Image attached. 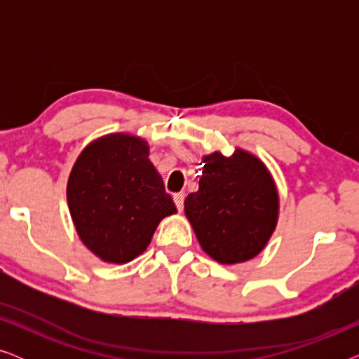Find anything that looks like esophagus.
Returning a JSON list of instances; mask_svg holds the SVG:
<instances>
[{
	"label": "esophagus",
	"mask_w": 359,
	"mask_h": 359,
	"mask_svg": "<svg viewBox=\"0 0 359 359\" xmlns=\"http://www.w3.org/2000/svg\"><path fill=\"white\" fill-rule=\"evenodd\" d=\"M184 193H176L175 196H173V201H175V204H176V208H178V210L181 212V210H183V208H184Z\"/></svg>",
	"instance_id": "1"
}]
</instances>
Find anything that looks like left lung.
I'll use <instances>...</instances> for the list:
<instances>
[{
    "label": "left lung",
    "instance_id": "obj_1",
    "mask_svg": "<svg viewBox=\"0 0 359 359\" xmlns=\"http://www.w3.org/2000/svg\"><path fill=\"white\" fill-rule=\"evenodd\" d=\"M199 189L184 201L186 217L205 253L217 263L248 262L266 247L278 222L274 180L257 156L235 149L204 156Z\"/></svg>",
    "mask_w": 359,
    "mask_h": 359
}]
</instances>
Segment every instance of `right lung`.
I'll return each instance as SVG.
<instances>
[{
	"label": "right lung",
	"instance_id": "1",
	"mask_svg": "<svg viewBox=\"0 0 359 359\" xmlns=\"http://www.w3.org/2000/svg\"><path fill=\"white\" fill-rule=\"evenodd\" d=\"M67 201L81 242L106 263L144 253L160 220L176 214L149 144L129 134L91 142L73 165Z\"/></svg>",
	"mask_w": 359,
	"mask_h": 359
}]
</instances>
